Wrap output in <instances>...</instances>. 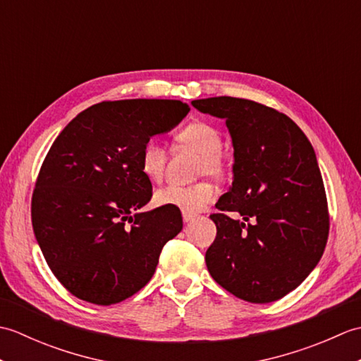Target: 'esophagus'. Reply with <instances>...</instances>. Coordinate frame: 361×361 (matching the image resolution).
I'll use <instances>...</instances> for the list:
<instances>
[{"mask_svg": "<svg viewBox=\"0 0 361 361\" xmlns=\"http://www.w3.org/2000/svg\"><path fill=\"white\" fill-rule=\"evenodd\" d=\"M195 219L194 214H189V212H183V220H185V224H190Z\"/></svg>", "mask_w": 361, "mask_h": 361, "instance_id": "esophagus-1", "label": "esophagus"}]
</instances>
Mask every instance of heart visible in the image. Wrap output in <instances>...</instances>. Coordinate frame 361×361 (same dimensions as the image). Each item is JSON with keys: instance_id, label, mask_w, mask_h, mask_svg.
<instances>
[{"instance_id": "b5f03b06", "label": "heart", "mask_w": 361, "mask_h": 361, "mask_svg": "<svg viewBox=\"0 0 361 361\" xmlns=\"http://www.w3.org/2000/svg\"><path fill=\"white\" fill-rule=\"evenodd\" d=\"M176 142L185 147L194 149L202 153L198 163V173L209 176H221L225 173V161L221 157L224 141L217 128L206 124V122H192L176 133ZM141 171L147 178L158 181L164 175L167 153L166 149L157 140H149L141 150ZM216 197V189L209 183H197V185H167L159 188L153 202L158 206H171L183 212L195 214L209 204Z\"/></svg>"}]
</instances>
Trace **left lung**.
Masks as SVG:
<instances>
[{
	"label": "left lung",
	"instance_id": "left-lung-1",
	"mask_svg": "<svg viewBox=\"0 0 361 361\" xmlns=\"http://www.w3.org/2000/svg\"><path fill=\"white\" fill-rule=\"evenodd\" d=\"M192 105L225 119L234 147L233 185L211 216L217 235L206 251L208 271L243 301H278L307 278L326 248L329 212L315 150L270 106L229 96Z\"/></svg>",
	"mask_w": 361,
	"mask_h": 361
}]
</instances>
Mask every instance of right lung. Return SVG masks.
I'll return each mask as SVG.
<instances>
[{
  "mask_svg": "<svg viewBox=\"0 0 361 361\" xmlns=\"http://www.w3.org/2000/svg\"><path fill=\"white\" fill-rule=\"evenodd\" d=\"M189 105L164 99L96 104L57 136L32 195L35 239L74 296L110 305L140 291L183 229L180 209L137 212L152 198L141 150L178 126Z\"/></svg>",
  "mask_w": 361,
  "mask_h": 361,
  "instance_id": "obj_1",
  "label": "right lung"
}]
</instances>
